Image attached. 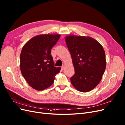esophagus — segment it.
Here are the masks:
<instances>
[{"instance_id":"1","label":"esophagus","mask_w":125,"mask_h":125,"mask_svg":"<svg viewBox=\"0 0 125 125\" xmlns=\"http://www.w3.org/2000/svg\"><path fill=\"white\" fill-rule=\"evenodd\" d=\"M65 68H66V66H64V65H63L62 67H61V68H62V69L63 70H64V69H65Z\"/></svg>"}]
</instances>
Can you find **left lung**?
Listing matches in <instances>:
<instances>
[{"label":"left lung","instance_id":"1","mask_svg":"<svg viewBox=\"0 0 125 125\" xmlns=\"http://www.w3.org/2000/svg\"><path fill=\"white\" fill-rule=\"evenodd\" d=\"M65 40L75 70L71 83L81 92H89L100 83L105 70L104 50L90 37L71 35L66 36Z\"/></svg>","mask_w":125,"mask_h":125}]
</instances>
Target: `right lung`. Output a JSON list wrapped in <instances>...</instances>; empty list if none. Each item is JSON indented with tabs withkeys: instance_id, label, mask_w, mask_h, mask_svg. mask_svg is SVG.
<instances>
[{
	"instance_id": "add662e5",
	"label": "right lung",
	"mask_w": 125,
	"mask_h": 125,
	"mask_svg": "<svg viewBox=\"0 0 125 125\" xmlns=\"http://www.w3.org/2000/svg\"><path fill=\"white\" fill-rule=\"evenodd\" d=\"M59 34H42L32 38L23 47L20 55L21 74L31 86L44 90L54 82L61 67H54L51 49L56 43Z\"/></svg>"
}]
</instances>
